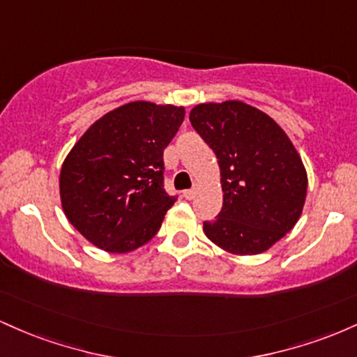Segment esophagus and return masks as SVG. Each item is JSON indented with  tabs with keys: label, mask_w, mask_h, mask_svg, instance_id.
I'll use <instances>...</instances> for the list:
<instances>
[{
	"label": "esophagus",
	"mask_w": 357,
	"mask_h": 357,
	"mask_svg": "<svg viewBox=\"0 0 357 357\" xmlns=\"http://www.w3.org/2000/svg\"><path fill=\"white\" fill-rule=\"evenodd\" d=\"M196 192H198V188H192V190H186V191H183V196L186 199H192L196 196Z\"/></svg>",
	"instance_id": "1"
}]
</instances>
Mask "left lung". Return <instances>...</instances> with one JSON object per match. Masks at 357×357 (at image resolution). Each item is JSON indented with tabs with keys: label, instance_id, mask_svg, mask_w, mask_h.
<instances>
[{
	"label": "left lung",
	"instance_id": "8db88e82",
	"mask_svg": "<svg viewBox=\"0 0 357 357\" xmlns=\"http://www.w3.org/2000/svg\"><path fill=\"white\" fill-rule=\"evenodd\" d=\"M191 126L220 166L223 208L203 231L233 255H258L296 227L307 196V171L272 117L241 100L198 104Z\"/></svg>",
	"mask_w": 357,
	"mask_h": 357
}]
</instances>
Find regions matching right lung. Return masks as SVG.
<instances>
[{
  "label": "right lung",
  "instance_id": "1",
  "mask_svg": "<svg viewBox=\"0 0 357 357\" xmlns=\"http://www.w3.org/2000/svg\"><path fill=\"white\" fill-rule=\"evenodd\" d=\"M184 107L134 100L84 132L60 169V202L77 231L97 248L129 253L161 228L176 198L162 188V153Z\"/></svg>",
  "mask_w": 357,
  "mask_h": 357
}]
</instances>
